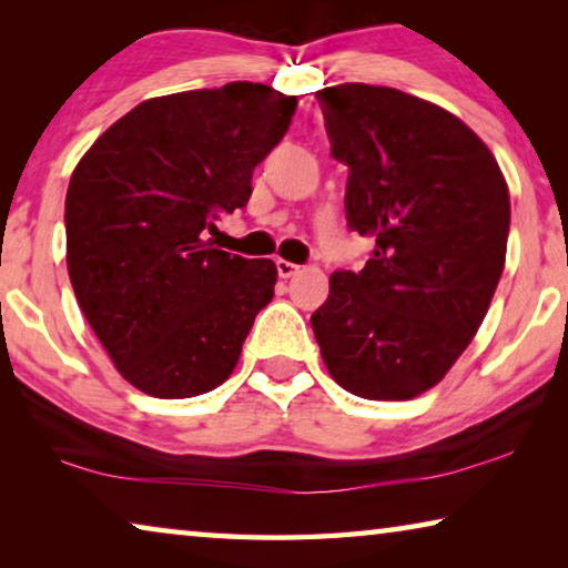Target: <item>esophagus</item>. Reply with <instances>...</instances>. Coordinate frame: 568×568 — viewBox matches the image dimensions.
Listing matches in <instances>:
<instances>
[{
    "label": "esophagus",
    "instance_id": "obj_1",
    "mask_svg": "<svg viewBox=\"0 0 568 568\" xmlns=\"http://www.w3.org/2000/svg\"><path fill=\"white\" fill-rule=\"evenodd\" d=\"M275 267H277V275H281V277H293L297 271H301V265H295L291 261H283V257H277Z\"/></svg>",
    "mask_w": 568,
    "mask_h": 568
}]
</instances>
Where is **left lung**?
<instances>
[{
    "instance_id": "8db88e82",
    "label": "left lung",
    "mask_w": 568,
    "mask_h": 568,
    "mask_svg": "<svg viewBox=\"0 0 568 568\" xmlns=\"http://www.w3.org/2000/svg\"><path fill=\"white\" fill-rule=\"evenodd\" d=\"M331 155L348 168L345 220L373 237L363 271H335L311 325L353 396L408 400L474 338L501 281L506 180L456 114L393 88L315 92Z\"/></svg>"
}]
</instances>
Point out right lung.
<instances>
[{
  "label": "right lung",
  "mask_w": 568,
  "mask_h": 568,
  "mask_svg": "<svg viewBox=\"0 0 568 568\" xmlns=\"http://www.w3.org/2000/svg\"><path fill=\"white\" fill-rule=\"evenodd\" d=\"M295 104L261 82L165 94L114 122L74 168L64 227L77 303L148 396L217 388L273 301V261L230 255L205 235L247 205L253 170Z\"/></svg>",
  "instance_id": "1"
}]
</instances>
